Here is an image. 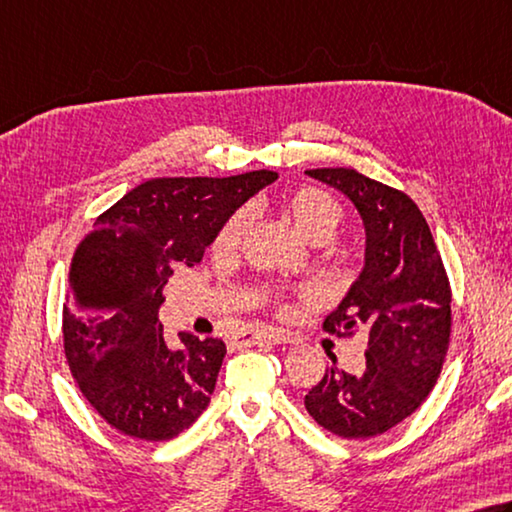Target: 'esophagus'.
I'll return each mask as SVG.
<instances>
[{
  "mask_svg": "<svg viewBox=\"0 0 512 512\" xmlns=\"http://www.w3.org/2000/svg\"><path fill=\"white\" fill-rule=\"evenodd\" d=\"M262 338H266L268 342H273V345H286V342H293V338L288 336L286 331L282 329H268V331H244L239 333V336H235V345L237 347H250L255 345V342H259Z\"/></svg>",
  "mask_w": 512,
  "mask_h": 512,
  "instance_id": "34e87169",
  "label": "esophagus"
}]
</instances>
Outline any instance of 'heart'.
I'll list each match as a JSON object with an SVG mask.
<instances>
[{
  "instance_id": "b5f03b06",
  "label": "heart",
  "mask_w": 512,
  "mask_h": 512,
  "mask_svg": "<svg viewBox=\"0 0 512 512\" xmlns=\"http://www.w3.org/2000/svg\"><path fill=\"white\" fill-rule=\"evenodd\" d=\"M284 210L288 219L293 221L295 228L302 235L313 241V244H324V241L333 239L340 224H342V206L336 201L333 194L327 190L315 188V185H302V188L293 190L284 201ZM250 224V210L239 208L224 221L215 237V250L217 253H232L237 250L241 239H244ZM271 302L277 309H284V295L273 293Z\"/></svg>"
}]
</instances>
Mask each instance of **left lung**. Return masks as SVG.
<instances>
[{
  "instance_id": "1",
  "label": "left lung",
  "mask_w": 512,
  "mask_h": 512,
  "mask_svg": "<svg viewBox=\"0 0 512 512\" xmlns=\"http://www.w3.org/2000/svg\"><path fill=\"white\" fill-rule=\"evenodd\" d=\"M347 194L367 230L365 268L322 329L345 338L367 333L358 376L324 371L304 407L324 430L369 439L418 410L441 374L452 329V291L430 226L405 192L351 167L306 170Z\"/></svg>"
}]
</instances>
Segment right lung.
<instances>
[{"label": "right lung", "mask_w": 512, "mask_h": 512, "mask_svg": "<svg viewBox=\"0 0 512 512\" xmlns=\"http://www.w3.org/2000/svg\"><path fill=\"white\" fill-rule=\"evenodd\" d=\"M277 174L163 176L102 212L73 253L64 356L82 396L118 432L167 441L197 421L226 356L219 338L163 336L174 268L201 264L224 221Z\"/></svg>", "instance_id": "right-lung-1"}]
</instances>
